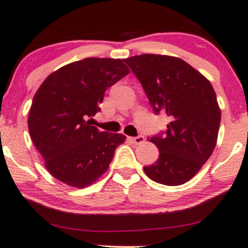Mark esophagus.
<instances>
[{"label": "esophagus", "mask_w": 248, "mask_h": 248, "mask_svg": "<svg viewBox=\"0 0 248 248\" xmlns=\"http://www.w3.org/2000/svg\"><path fill=\"white\" fill-rule=\"evenodd\" d=\"M129 140L132 143H136V145H139V143L143 142V140H145V138H143V136H137V137H130Z\"/></svg>", "instance_id": "34e87169"}]
</instances>
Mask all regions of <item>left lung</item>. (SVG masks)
<instances>
[{
	"label": "left lung",
	"mask_w": 248,
	"mask_h": 248,
	"mask_svg": "<svg viewBox=\"0 0 248 248\" xmlns=\"http://www.w3.org/2000/svg\"><path fill=\"white\" fill-rule=\"evenodd\" d=\"M147 95L155 115L169 118L167 130L149 141L160 151L143 167L154 182L182 185L197 175L210 157L221 123L215 91L209 80L185 61L167 55L143 54L124 60Z\"/></svg>",
	"instance_id": "8db88e82"
}]
</instances>
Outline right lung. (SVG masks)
I'll return each instance as SVG.
<instances>
[{
    "instance_id": "obj_1",
    "label": "right lung",
    "mask_w": 248,
    "mask_h": 248,
    "mask_svg": "<svg viewBox=\"0 0 248 248\" xmlns=\"http://www.w3.org/2000/svg\"><path fill=\"white\" fill-rule=\"evenodd\" d=\"M130 70L121 60L88 57L46 78L33 97L29 131L47 170L66 185L85 187L108 170L126 137L99 131L90 119L107 88Z\"/></svg>"
}]
</instances>
